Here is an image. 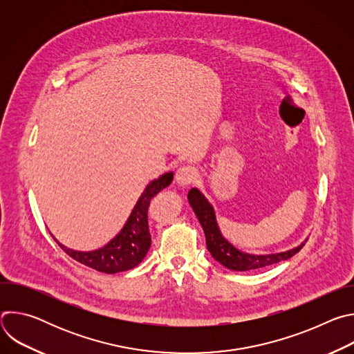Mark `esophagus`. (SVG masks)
Instances as JSON below:
<instances>
[{
	"mask_svg": "<svg viewBox=\"0 0 354 354\" xmlns=\"http://www.w3.org/2000/svg\"><path fill=\"white\" fill-rule=\"evenodd\" d=\"M197 178V169L194 167H182L175 175V182L178 186H187L193 183Z\"/></svg>",
	"mask_w": 354,
	"mask_h": 354,
	"instance_id": "34e87169",
	"label": "esophagus"
}]
</instances>
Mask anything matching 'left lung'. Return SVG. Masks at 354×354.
<instances>
[{"label": "left lung", "instance_id": "left-lung-1", "mask_svg": "<svg viewBox=\"0 0 354 354\" xmlns=\"http://www.w3.org/2000/svg\"><path fill=\"white\" fill-rule=\"evenodd\" d=\"M187 200L198 223L201 224V228L205 231L206 245L212 257L220 265H223L230 270H235V272L255 270V269H261L265 266H270V265L287 261L291 257H294L307 242L306 239V242L299 243L298 246L284 252H277V254H268V255L248 254V252H242L238 248H235L230 241H227L223 236L213 206L209 203L206 196L197 187H193L189 190Z\"/></svg>", "mask_w": 354, "mask_h": 354}]
</instances>
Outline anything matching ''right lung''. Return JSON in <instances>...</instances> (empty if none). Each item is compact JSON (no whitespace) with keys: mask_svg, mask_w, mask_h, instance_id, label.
<instances>
[{"mask_svg":"<svg viewBox=\"0 0 354 354\" xmlns=\"http://www.w3.org/2000/svg\"><path fill=\"white\" fill-rule=\"evenodd\" d=\"M172 180L174 172H167L148 183L120 232L102 248L89 252L74 250L60 243L55 235L52 236L68 257L91 269L108 274L130 270L141 263L151 246V234L148 230V206L151 200L169 186Z\"/></svg>","mask_w":354,"mask_h":354,"instance_id":"1","label":"right lung"}]
</instances>
